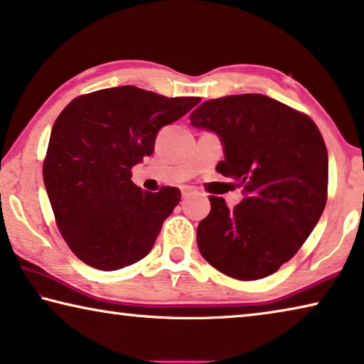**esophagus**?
<instances>
[{
  "label": "esophagus",
  "instance_id": "obj_1",
  "mask_svg": "<svg viewBox=\"0 0 364 364\" xmlns=\"http://www.w3.org/2000/svg\"><path fill=\"white\" fill-rule=\"evenodd\" d=\"M196 191L193 188H188V186H183L181 188V196H183V199H188V198H191V196L194 194Z\"/></svg>",
  "mask_w": 364,
  "mask_h": 364
}]
</instances>
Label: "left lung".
Returning <instances> with one entry per match:
<instances>
[{"instance_id": "8db88e82", "label": "left lung", "mask_w": 364, "mask_h": 364, "mask_svg": "<svg viewBox=\"0 0 364 364\" xmlns=\"http://www.w3.org/2000/svg\"><path fill=\"white\" fill-rule=\"evenodd\" d=\"M194 128L220 137L217 171L232 178L243 200L228 209L210 196L198 227L203 257L222 274L257 280L296 255L327 203L328 159L314 121L261 94L207 100L191 113Z\"/></svg>"}]
</instances>
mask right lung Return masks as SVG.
Here are the masks:
<instances>
[{
	"instance_id": "1",
	"label": "right lung",
	"mask_w": 364,
	"mask_h": 364,
	"mask_svg": "<svg viewBox=\"0 0 364 364\" xmlns=\"http://www.w3.org/2000/svg\"><path fill=\"white\" fill-rule=\"evenodd\" d=\"M199 102L121 85L80 95L60 113L43 183L60 233L80 261L118 270L151 252L181 193L171 186L142 191L131 168L152 155L160 128Z\"/></svg>"
}]
</instances>
